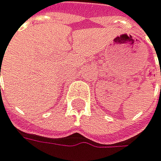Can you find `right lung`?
I'll return each instance as SVG.
<instances>
[{
    "mask_svg": "<svg viewBox=\"0 0 161 161\" xmlns=\"http://www.w3.org/2000/svg\"><path fill=\"white\" fill-rule=\"evenodd\" d=\"M0 75H1V69H0Z\"/></svg>",
    "mask_w": 161,
    "mask_h": 161,
    "instance_id": "right-lung-1",
    "label": "right lung"
}]
</instances>
